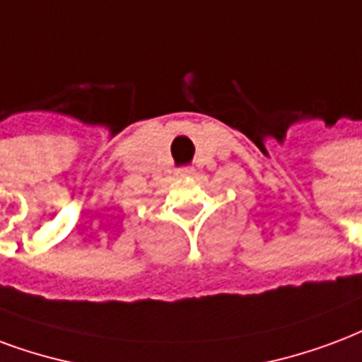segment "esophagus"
<instances>
[{
	"instance_id": "esophagus-1",
	"label": "esophagus",
	"mask_w": 362,
	"mask_h": 362,
	"mask_svg": "<svg viewBox=\"0 0 362 362\" xmlns=\"http://www.w3.org/2000/svg\"><path fill=\"white\" fill-rule=\"evenodd\" d=\"M176 174H178V176H194L195 168L194 167H180L178 170H176Z\"/></svg>"
}]
</instances>
